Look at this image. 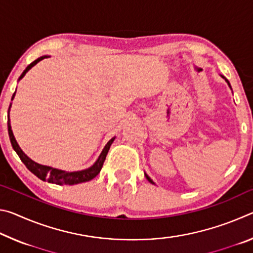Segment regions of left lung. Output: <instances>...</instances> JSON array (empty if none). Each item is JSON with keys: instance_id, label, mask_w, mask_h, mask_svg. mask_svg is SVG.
Masks as SVG:
<instances>
[{"instance_id": "left-lung-1", "label": "left lung", "mask_w": 253, "mask_h": 253, "mask_svg": "<svg viewBox=\"0 0 253 253\" xmlns=\"http://www.w3.org/2000/svg\"><path fill=\"white\" fill-rule=\"evenodd\" d=\"M221 77H222V78H223V79H224V80L226 81V84H228V85H229V87L231 88V84H230V83H229V80H228V79H226V78H225V77H223V76H222V75H221ZM231 90H232V88H231ZM145 176H146V178L148 179V182H151L152 184H155V183H154V182H153V179H152L151 177H149V176H148V175H147L146 173H145Z\"/></svg>"}]
</instances>
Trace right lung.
I'll return each instance as SVG.
<instances>
[{"label":"right lung","instance_id":"obj_1","mask_svg":"<svg viewBox=\"0 0 253 253\" xmlns=\"http://www.w3.org/2000/svg\"><path fill=\"white\" fill-rule=\"evenodd\" d=\"M50 55H42V57L38 58L37 60H34L33 62L30 63V65L25 68V70L22 72V75L20 76V78L18 81L23 78L25 74L31 69L32 67L37 65L38 62H40L41 60H43L45 58H49ZM16 91V90H15ZM15 96V92L12 96V99ZM11 105L8 107V111H7V129H8V136H10V140L12 144V147H13L14 151L18 154L19 157L21 158V161L24 163V165L27 166V169L30 170V172L33 173L37 177H39L40 179L44 182H49V183H53V184H58V185H75V184H79V183H84V182H88L91 181L92 178H95L98 174H99L100 169L102 168V164L106 160L107 154H108L109 148L111 146V144L115 140L116 137H113L108 143L106 144V146L102 149V152L100 153L98 160L93 163V165H91L90 168L83 169V170H76V172H67V170H62L59 169H54L51 168V166H46V165H42L39 164V163L34 162L31 160L27 154H25L21 147L19 146L18 142H16L15 137L13 135V131H12L11 128V123H10V109H11Z\"/></svg>","mask_w":253,"mask_h":253}]
</instances>
